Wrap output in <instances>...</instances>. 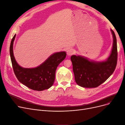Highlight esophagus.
<instances>
[{
    "instance_id": "esophagus-1",
    "label": "esophagus",
    "mask_w": 125,
    "mask_h": 125,
    "mask_svg": "<svg viewBox=\"0 0 125 125\" xmlns=\"http://www.w3.org/2000/svg\"><path fill=\"white\" fill-rule=\"evenodd\" d=\"M74 53V50L72 48H69L67 52V54L68 56H71Z\"/></svg>"
}]
</instances>
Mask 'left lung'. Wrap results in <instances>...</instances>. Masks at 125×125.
Listing matches in <instances>:
<instances>
[{"label": "left lung", "mask_w": 125, "mask_h": 125, "mask_svg": "<svg viewBox=\"0 0 125 125\" xmlns=\"http://www.w3.org/2000/svg\"><path fill=\"white\" fill-rule=\"evenodd\" d=\"M113 39L110 55L104 61L96 62L80 55H72L73 71L75 82L87 88H96L114 73L117 62V40L114 32L111 30Z\"/></svg>", "instance_id": "obj_1"}]
</instances>
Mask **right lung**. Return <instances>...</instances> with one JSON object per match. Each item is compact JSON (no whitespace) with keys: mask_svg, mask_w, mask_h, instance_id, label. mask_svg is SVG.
<instances>
[{"mask_svg":"<svg viewBox=\"0 0 125 125\" xmlns=\"http://www.w3.org/2000/svg\"><path fill=\"white\" fill-rule=\"evenodd\" d=\"M16 36L15 34L11 42L10 55L14 73L18 80L33 90L43 91L51 88L55 81L57 68L66 58V52L52 54L44 62L35 68H23L17 63L13 55V46Z\"/></svg>","mask_w":125,"mask_h":125,"instance_id":"right-lung-1","label":"right lung"}]
</instances>
